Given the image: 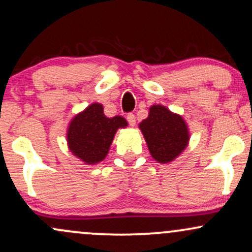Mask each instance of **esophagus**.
Wrapping results in <instances>:
<instances>
[{
	"instance_id": "esophagus-1",
	"label": "esophagus",
	"mask_w": 252,
	"mask_h": 252,
	"mask_svg": "<svg viewBox=\"0 0 252 252\" xmlns=\"http://www.w3.org/2000/svg\"><path fill=\"white\" fill-rule=\"evenodd\" d=\"M126 120H128V122H129V124L131 126H134L135 124H136V117H135L134 114H128V115H126Z\"/></svg>"
}]
</instances>
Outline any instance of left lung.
<instances>
[{
    "mask_svg": "<svg viewBox=\"0 0 252 252\" xmlns=\"http://www.w3.org/2000/svg\"><path fill=\"white\" fill-rule=\"evenodd\" d=\"M150 155L160 163H168L182 153L189 140L186 122L162 105H153L149 116L140 123Z\"/></svg>",
    "mask_w": 252,
    "mask_h": 252,
    "instance_id": "8db88e82",
    "label": "left lung"
}]
</instances>
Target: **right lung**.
Masks as SVG:
<instances>
[{
  "instance_id": "obj_1",
  "label": "right lung",
  "mask_w": 252,
  "mask_h": 252,
  "mask_svg": "<svg viewBox=\"0 0 252 252\" xmlns=\"http://www.w3.org/2000/svg\"><path fill=\"white\" fill-rule=\"evenodd\" d=\"M126 126V118L106 117L102 104L94 103L71 121L67 130L68 148L84 162L98 163L108 155L117 129Z\"/></svg>"
}]
</instances>
